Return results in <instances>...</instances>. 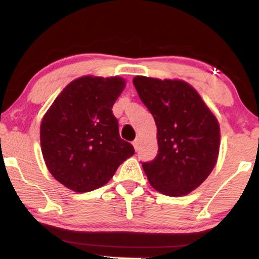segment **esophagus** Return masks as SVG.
I'll list each match as a JSON object with an SVG mask.
<instances>
[{"mask_svg":"<svg viewBox=\"0 0 259 259\" xmlns=\"http://www.w3.org/2000/svg\"><path fill=\"white\" fill-rule=\"evenodd\" d=\"M133 145H134L135 150H136V151H137L138 148H140V138H136V140L133 142Z\"/></svg>","mask_w":259,"mask_h":259,"instance_id":"esophagus-1","label":"esophagus"}]
</instances>
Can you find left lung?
<instances>
[{
  "instance_id": "obj_1",
  "label": "left lung",
  "mask_w": 259,
  "mask_h": 259,
  "mask_svg": "<svg viewBox=\"0 0 259 259\" xmlns=\"http://www.w3.org/2000/svg\"><path fill=\"white\" fill-rule=\"evenodd\" d=\"M133 81L157 125L158 153L142 163L143 169L156 191L186 195L207 179L218 160V119L185 81L148 76Z\"/></svg>"
}]
</instances>
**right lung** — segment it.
I'll return each mask as SVG.
<instances>
[{"instance_id": "right-lung-1", "label": "right lung", "mask_w": 259, "mask_h": 259, "mask_svg": "<svg viewBox=\"0 0 259 259\" xmlns=\"http://www.w3.org/2000/svg\"><path fill=\"white\" fill-rule=\"evenodd\" d=\"M119 76H82L64 88L44 115L40 145L46 166L69 190L103 186L134 146L119 137L115 101L124 90Z\"/></svg>"}]
</instances>
